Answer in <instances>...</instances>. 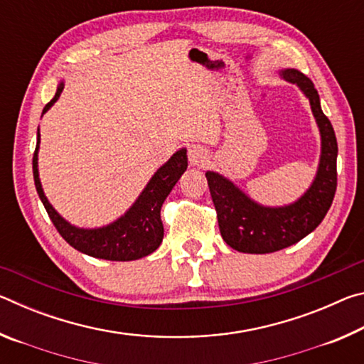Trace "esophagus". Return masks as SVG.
Segmentation results:
<instances>
[{"label": "esophagus", "instance_id": "obj_1", "mask_svg": "<svg viewBox=\"0 0 364 364\" xmlns=\"http://www.w3.org/2000/svg\"><path fill=\"white\" fill-rule=\"evenodd\" d=\"M188 157L191 165H204V162L208 159L207 151L200 146H191L188 151Z\"/></svg>", "mask_w": 364, "mask_h": 364}]
</instances>
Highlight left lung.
Listing matches in <instances>:
<instances>
[{
  "label": "left lung",
  "mask_w": 364,
  "mask_h": 364,
  "mask_svg": "<svg viewBox=\"0 0 364 364\" xmlns=\"http://www.w3.org/2000/svg\"><path fill=\"white\" fill-rule=\"evenodd\" d=\"M279 75L297 85L310 101L321 134V156L311 186L292 204L281 207L258 204L231 180L217 171H207L221 237L244 254H271L315 231L328 213L337 188V139L329 119L323 114L315 85L295 69L281 70Z\"/></svg>",
  "instance_id": "obj_1"
}]
</instances>
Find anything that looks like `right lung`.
<instances>
[{
    "label": "right lung",
    "mask_w": 364,
    "mask_h": 364,
    "mask_svg": "<svg viewBox=\"0 0 364 364\" xmlns=\"http://www.w3.org/2000/svg\"><path fill=\"white\" fill-rule=\"evenodd\" d=\"M63 90L64 82H60L58 85L56 95L46 104L41 115H45L53 104L59 100ZM38 151L40 128L33 154L35 188L56 230L73 249L90 257L102 258V260L130 262L152 254L162 244L164 225L162 220H160V208H162L164 200L167 199L170 191L173 189L178 180L188 168V156L184 147L176 151L152 175L143 193L138 196L133 205L120 218L101 228H78L75 225H70L65 218L60 217L56 208L49 204L40 181Z\"/></svg>",
    "instance_id": "1"
}]
</instances>
